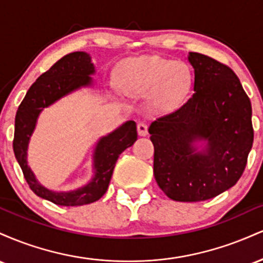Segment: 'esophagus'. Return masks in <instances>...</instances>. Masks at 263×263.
<instances>
[{
  "instance_id": "1",
  "label": "esophagus",
  "mask_w": 263,
  "mask_h": 263,
  "mask_svg": "<svg viewBox=\"0 0 263 263\" xmlns=\"http://www.w3.org/2000/svg\"><path fill=\"white\" fill-rule=\"evenodd\" d=\"M137 132L140 136H146L148 134V126L143 122L137 123Z\"/></svg>"
}]
</instances>
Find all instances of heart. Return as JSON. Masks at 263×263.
Listing matches in <instances>:
<instances>
[{
  "instance_id": "1",
  "label": "heart",
  "mask_w": 263,
  "mask_h": 263,
  "mask_svg": "<svg viewBox=\"0 0 263 263\" xmlns=\"http://www.w3.org/2000/svg\"><path fill=\"white\" fill-rule=\"evenodd\" d=\"M121 85L129 95L153 93L162 107H173L186 96L192 77L188 66L182 62L159 55H141L126 62Z\"/></svg>"
}]
</instances>
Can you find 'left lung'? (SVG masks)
Here are the masks:
<instances>
[{"label":"left lung","mask_w":263,"mask_h":263,"mask_svg":"<svg viewBox=\"0 0 263 263\" xmlns=\"http://www.w3.org/2000/svg\"><path fill=\"white\" fill-rule=\"evenodd\" d=\"M194 93L148 132L153 174L168 198L203 201L234 186L252 148V107L236 74L218 60L190 52ZM205 140L198 150L195 143Z\"/></svg>","instance_id":"left-lung-1"}]
</instances>
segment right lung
Instances as JSON below:
<instances>
[{"label": "right lung", "instance_id": "1", "mask_svg": "<svg viewBox=\"0 0 263 263\" xmlns=\"http://www.w3.org/2000/svg\"><path fill=\"white\" fill-rule=\"evenodd\" d=\"M95 66L85 52L66 54L35 80L21 102L14 120L13 152L25 179L35 195L62 206H79L99 200L106 193L117 158L137 140L135 121H127L104 136L93 151V178L86 185L70 192H53L35 179L27 164V149L39 114L63 96L92 85Z\"/></svg>", "mask_w": 263, "mask_h": 263}]
</instances>
